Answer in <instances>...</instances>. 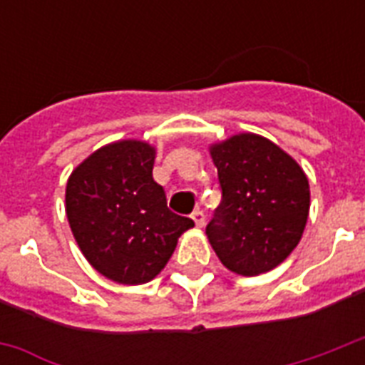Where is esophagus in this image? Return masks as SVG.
Returning a JSON list of instances; mask_svg holds the SVG:
<instances>
[{"label": "esophagus", "mask_w": 365, "mask_h": 365, "mask_svg": "<svg viewBox=\"0 0 365 365\" xmlns=\"http://www.w3.org/2000/svg\"><path fill=\"white\" fill-rule=\"evenodd\" d=\"M191 217H193V222L197 227H202V225H205V214L200 210H195L193 214H191Z\"/></svg>", "instance_id": "34e87169"}]
</instances>
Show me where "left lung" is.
<instances>
[{
	"mask_svg": "<svg viewBox=\"0 0 365 365\" xmlns=\"http://www.w3.org/2000/svg\"><path fill=\"white\" fill-rule=\"evenodd\" d=\"M222 202L206 225L229 271L255 277L280 265L305 231L311 191L305 172L277 143L237 134L210 145Z\"/></svg>",
	"mask_w": 365,
	"mask_h": 365,
	"instance_id": "obj_1",
	"label": "left lung"
}]
</instances>
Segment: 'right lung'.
<instances>
[{
    "label": "right lung",
    "mask_w": 365,
    "mask_h": 365,
    "mask_svg": "<svg viewBox=\"0 0 365 365\" xmlns=\"http://www.w3.org/2000/svg\"><path fill=\"white\" fill-rule=\"evenodd\" d=\"M155 148L121 140L96 149L71 172L66 214L91 265L113 282L145 284L170 259L178 239L195 225L166 206L153 180Z\"/></svg>",
    "instance_id": "1"
}]
</instances>
